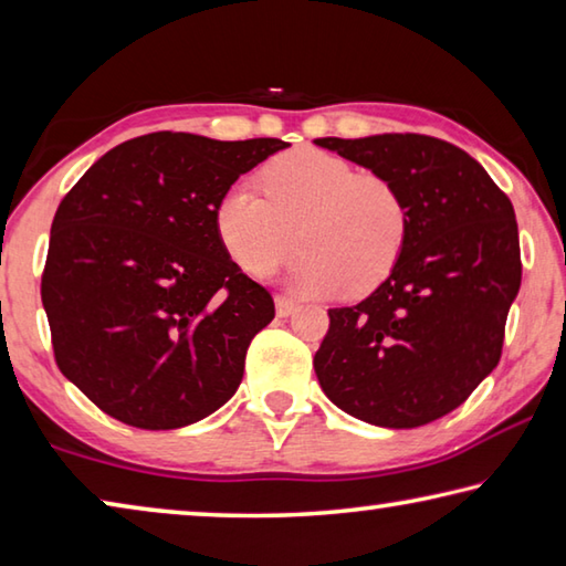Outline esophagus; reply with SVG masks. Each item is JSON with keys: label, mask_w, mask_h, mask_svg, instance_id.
<instances>
[{"label": "esophagus", "mask_w": 566, "mask_h": 566, "mask_svg": "<svg viewBox=\"0 0 566 566\" xmlns=\"http://www.w3.org/2000/svg\"><path fill=\"white\" fill-rule=\"evenodd\" d=\"M295 311H298V303L285 298V295H277V298H275V315H277V318H291Z\"/></svg>", "instance_id": "esophagus-1"}]
</instances>
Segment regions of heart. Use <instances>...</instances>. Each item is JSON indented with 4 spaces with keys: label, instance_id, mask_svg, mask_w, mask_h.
<instances>
[{
    "label": "heart",
    "instance_id": "1",
    "mask_svg": "<svg viewBox=\"0 0 566 566\" xmlns=\"http://www.w3.org/2000/svg\"><path fill=\"white\" fill-rule=\"evenodd\" d=\"M216 201L213 228L226 255L248 275H263L293 253L289 275L303 295H365L390 275L408 238V208L388 178L355 174L345 158L301 146L275 156L261 174Z\"/></svg>",
    "mask_w": 566,
    "mask_h": 566
}]
</instances>
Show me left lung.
Returning a JSON list of instances; mask_svg holds the SVG:
<instances>
[{"label":"left lung","mask_w":566,"mask_h":566,"mask_svg":"<svg viewBox=\"0 0 566 566\" xmlns=\"http://www.w3.org/2000/svg\"><path fill=\"white\" fill-rule=\"evenodd\" d=\"M388 178L408 208L390 275L350 308H331L313 368L343 412L420 428L470 398L497 368L522 261L514 208L474 158L442 138H315Z\"/></svg>","instance_id":"left-lung-1"}]
</instances>
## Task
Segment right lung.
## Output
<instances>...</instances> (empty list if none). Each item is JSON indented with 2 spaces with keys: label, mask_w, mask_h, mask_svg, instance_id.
Returning <instances> with one entry per match:
<instances>
[{
  "label": "right lung",
  "mask_w": 566,
  "mask_h": 566,
  "mask_svg": "<svg viewBox=\"0 0 566 566\" xmlns=\"http://www.w3.org/2000/svg\"><path fill=\"white\" fill-rule=\"evenodd\" d=\"M289 146L146 134L106 151L59 203L42 275L56 365L114 420L176 430L235 395L275 308L218 243L213 208Z\"/></svg>",
  "instance_id": "add662e5"
}]
</instances>
